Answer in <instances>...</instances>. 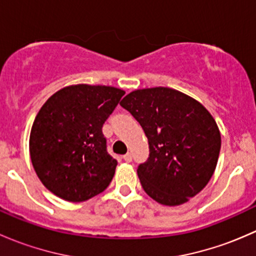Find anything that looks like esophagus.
I'll use <instances>...</instances> for the list:
<instances>
[{
    "label": "esophagus",
    "mask_w": 256,
    "mask_h": 256,
    "mask_svg": "<svg viewBox=\"0 0 256 256\" xmlns=\"http://www.w3.org/2000/svg\"><path fill=\"white\" fill-rule=\"evenodd\" d=\"M122 158L125 160L126 162H131V161H132V154H124Z\"/></svg>",
    "instance_id": "1"
}]
</instances>
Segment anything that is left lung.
<instances>
[{
  "label": "left lung",
  "mask_w": 256,
  "mask_h": 256,
  "mask_svg": "<svg viewBox=\"0 0 256 256\" xmlns=\"http://www.w3.org/2000/svg\"><path fill=\"white\" fill-rule=\"evenodd\" d=\"M140 122L150 157L138 168L144 192L164 206L188 202L207 186L218 162L220 132L193 98L156 86L134 90L120 102Z\"/></svg>",
  "instance_id": "8db88e82"
}]
</instances>
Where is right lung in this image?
Returning <instances> with one entry per match:
<instances>
[{"mask_svg": "<svg viewBox=\"0 0 256 256\" xmlns=\"http://www.w3.org/2000/svg\"><path fill=\"white\" fill-rule=\"evenodd\" d=\"M124 94L106 85H69L40 108L30 130V161L56 197L84 202L110 184L118 161L108 154L102 128Z\"/></svg>", "mask_w": 256, "mask_h": 256, "instance_id": "right-lung-1", "label": "right lung"}]
</instances>
